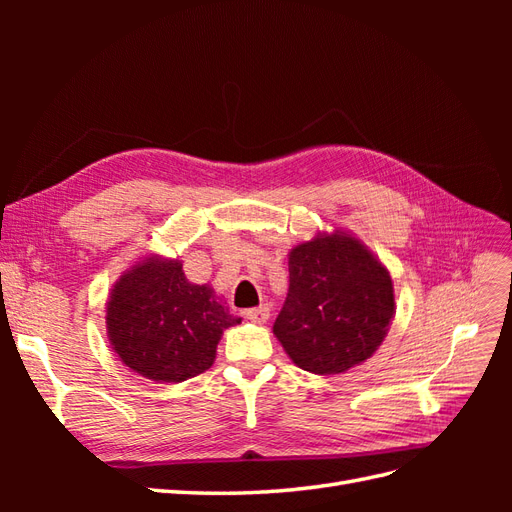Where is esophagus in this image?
I'll return each mask as SVG.
<instances>
[{
    "instance_id": "34e87169",
    "label": "esophagus",
    "mask_w": 512,
    "mask_h": 512,
    "mask_svg": "<svg viewBox=\"0 0 512 512\" xmlns=\"http://www.w3.org/2000/svg\"><path fill=\"white\" fill-rule=\"evenodd\" d=\"M271 316V307L269 305H260V307H252V309H243V318L252 320V322H267Z\"/></svg>"
}]
</instances>
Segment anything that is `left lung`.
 Wrapping results in <instances>:
<instances>
[{"label": "left lung", "instance_id": "1", "mask_svg": "<svg viewBox=\"0 0 512 512\" xmlns=\"http://www.w3.org/2000/svg\"><path fill=\"white\" fill-rule=\"evenodd\" d=\"M288 297L273 333L312 374H342L382 344L393 318V282L365 247L346 235L318 237L288 258Z\"/></svg>", "mask_w": 512, "mask_h": 512}]
</instances>
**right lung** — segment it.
<instances>
[{"mask_svg":"<svg viewBox=\"0 0 512 512\" xmlns=\"http://www.w3.org/2000/svg\"><path fill=\"white\" fill-rule=\"evenodd\" d=\"M228 316L209 286L190 284L181 262L147 258L121 277L106 309L119 359L156 382H183L215 359Z\"/></svg>","mask_w":512,"mask_h":512,"instance_id":"obj_1","label":"right lung"}]
</instances>
